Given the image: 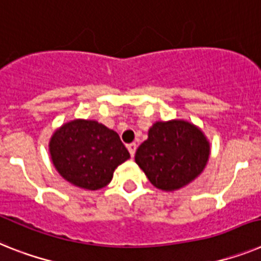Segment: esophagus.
Returning a JSON list of instances; mask_svg holds the SVG:
<instances>
[{"mask_svg": "<svg viewBox=\"0 0 261 261\" xmlns=\"http://www.w3.org/2000/svg\"><path fill=\"white\" fill-rule=\"evenodd\" d=\"M126 148H128V150H129V153H130V156H135V153H136V148H137V145H136L135 143H130V144H128V145H126Z\"/></svg>", "mask_w": 261, "mask_h": 261, "instance_id": "1", "label": "esophagus"}]
</instances>
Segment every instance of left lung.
Instances as JSON below:
<instances>
[{"label":"left lung","instance_id":"1","mask_svg":"<svg viewBox=\"0 0 261 261\" xmlns=\"http://www.w3.org/2000/svg\"><path fill=\"white\" fill-rule=\"evenodd\" d=\"M210 144L195 125L185 121L156 122L148 133L135 160L152 184L174 191L191 182L204 169Z\"/></svg>","mask_w":261,"mask_h":261}]
</instances>
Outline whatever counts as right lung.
Returning <instances> with one entry per match:
<instances>
[{
  "instance_id": "1",
  "label": "right lung",
  "mask_w": 261,
  "mask_h": 261,
  "mask_svg": "<svg viewBox=\"0 0 261 261\" xmlns=\"http://www.w3.org/2000/svg\"><path fill=\"white\" fill-rule=\"evenodd\" d=\"M50 156L62 177L89 191L111 182L116 168L130 157L115 130L89 120L58 129L50 140Z\"/></svg>"
}]
</instances>
